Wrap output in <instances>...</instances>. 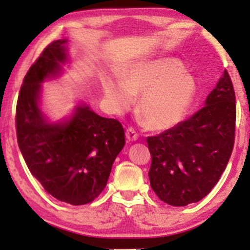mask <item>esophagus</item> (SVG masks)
<instances>
[{
    "instance_id": "1",
    "label": "esophagus",
    "mask_w": 250,
    "mask_h": 250,
    "mask_svg": "<svg viewBox=\"0 0 250 250\" xmlns=\"http://www.w3.org/2000/svg\"><path fill=\"white\" fill-rule=\"evenodd\" d=\"M125 137H127L129 142H133V141H136L139 136H137L136 131H135L133 128H128L127 131H125Z\"/></svg>"
}]
</instances>
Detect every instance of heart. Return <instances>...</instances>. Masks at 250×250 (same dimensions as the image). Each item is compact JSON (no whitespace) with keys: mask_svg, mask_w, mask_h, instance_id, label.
Wrapping results in <instances>:
<instances>
[{"mask_svg":"<svg viewBox=\"0 0 250 250\" xmlns=\"http://www.w3.org/2000/svg\"><path fill=\"white\" fill-rule=\"evenodd\" d=\"M109 107L117 114L133 105L140 94L137 113L151 130H166L177 125L193 102L196 82L182 62L171 57L135 65L125 76L103 80Z\"/></svg>","mask_w":250,"mask_h":250,"instance_id":"obj_1","label":"heart"}]
</instances>
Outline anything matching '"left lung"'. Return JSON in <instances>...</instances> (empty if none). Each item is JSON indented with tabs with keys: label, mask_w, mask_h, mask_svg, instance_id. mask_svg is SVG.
<instances>
[{
	"label": "left lung",
	"mask_w": 250,
	"mask_h": 250,
	"mask_svg": "<svg viewBox=\"0 0 250 250\" xmlns=\"http://www.w3.org/2000/svg\"><path fill=\"white\" fill-rule=\"evenodd\" d=\"M235 120L233 83L225 70L205 107L162 134L148 137V175L160 200L185 207L210 193L230 159Z\"/></svg>",
	"instance_id": "obj_1"
}]
</instances>
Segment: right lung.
Wrapping results in <instances>:
<instances>
[{
    "instance_id": "right-lung-1",
    "label": "right lung",
    "mask_w": 250,
    "mask_h": 250,
    "mask_svg": "<svg viewBox=\"0 0 250 250\" xmlns=\"http://www.w3.org/2000/svg\"><path fill=\"white\" fill-rule=\"evenodd\" d=\"M67 44L65 39L50 43L28 70L17 100L16 133L24 161L44 190L81 206L104 189L125 141L121 123L97 115L87 103L56 122L42 111V83L59 77L69 63Z\"/></svg>"
}]
</instances>
